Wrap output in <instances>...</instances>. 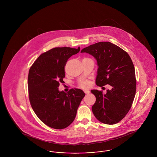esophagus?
Returning <instances> with one entry per match:
<instances>
[{
    "instance_id": "34e87169",
    "label": "esophagus",
    "mask_w": 157,
    "mask_h": 157,
    "mask_svg": "<svg viewBox=\"0 0 157 157\" xmlns=\"http://www.w3.org/2000/svg\"><path fill=\"white\" fill-rule=\"evenodd\" d=\"M84 92L85 94H89L90 93V91H89V90H85Z\"/></svg>"
}]
</instances>
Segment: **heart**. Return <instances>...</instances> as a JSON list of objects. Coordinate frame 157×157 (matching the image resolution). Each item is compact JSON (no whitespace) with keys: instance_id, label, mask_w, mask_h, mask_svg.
<instances>
[{"instance_id":"heart-1","label":"heart","mask_w":157,"mask_h":157,"mask_svg":"<svg viewBox=\"0 0 157 157\" xmlns=\"http://www.w3.org/2000/svg\"><path fill=\"white\" fill-rule=\"evenodd\" d=\"M90 82L89 81H82L81 83V86L82 88H87L90 86Z\"/></svg>"}]
</instances>
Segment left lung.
<instances>
[{
	"mask_svg": "<svg viewBox=\"0 0 157 157\" xmlns=\"http://www.w3.org/2000/svg\"><path fill=\"white\" fill-rule=\"evenodd\" d=\"M94 57L98 70L95 83L98 86H110L104 94L92 90L96 101L92 111L102 123L114 124L121 121L130 109L136 93V78L133 63L128 54L110 42H99L83 48Z\"/></svg>",
	"mask_w": 157,
	"mask_h": 157,
	"instance_id": "left-lung-1",
	"label": "left lung"
}]
</instances>
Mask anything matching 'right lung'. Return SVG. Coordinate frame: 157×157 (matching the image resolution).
<instances>
[{"label": "right lung", "instance_id": "obj_1", "mask_svg": "<svg viewBox=\"0 0 157 157\" xmlns=\"http://www.w3.org/2000/svg\"><path fill=\"white\" fill-rule=\"evenodd\" d=\"M70 47L53 48L41 54L29 71L28 85L31 106L45 124L54 129L69 126L85 94L78 89L67 93L59 90L65 77L64 67L70 57L79 52Z\"/></svg>", "mask_w": 157, "mask_h": 157}]
</instances>
